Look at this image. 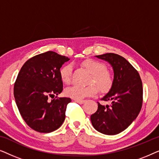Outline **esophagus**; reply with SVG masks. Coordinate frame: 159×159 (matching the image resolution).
Masks as SVG:
<instances>
[{
  "mask_svg": "<svg viewBox=\"0 0 159 159\" xmlns=\"http://www.w3.org/2000/svg\"><path fill=\"white\" fill-rule=\"evenodd\" d=\"M75 102H77V103H78L79 104H83L84 102H85V101L84 100H75Z\"/></svg>",
  "mask_w": 159,
  "mask_h": 159,
  "instance_id": "esophagus-1",
  "label": "esophagus"
}]
</instances>
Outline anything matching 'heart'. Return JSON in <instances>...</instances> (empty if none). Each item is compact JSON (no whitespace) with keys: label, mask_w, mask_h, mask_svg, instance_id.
Wrapping results in <instances>:
<instances>
[{"label":"heart","mask_w":159,"mask_h":159,"mask_svg":"<svg viewBox=\"0 0 159 159\" xmlns=\"http://www.w3.org/2000/svg\"><path fill=\"white\" fill-rule=\"evenodd\" d=\"M82 64L91 74L88 82L90 84L86 87L72 86L67 88L64 92L66 96L75 100H82L96 94L98 88L102 92L110 90L113 84V78L104 63L94 59H87ZM72 69V65L68 64L60 69V77L64 83H70Z\"/></svg>","instance_id":"heart-1"}]
</instances>
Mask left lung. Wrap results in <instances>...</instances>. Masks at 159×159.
Returning a JSON list of instances; mask_svg holds the SVG:
<instances>
[{
    "label": "left lung",
    "instance_id": "left-lung-1",
    "mask_svg": "<svg viewBox=\"0 0 159 159\" xmlns=\"http://www.w3.org/2000/svg\"><path fill=\"white\" fill-rule=\"evenodd\" d=\"M95 56L109 63L114 75L109 92L101 98L111 104L98 103L90 120L97 131L114 135L127 129L138 116L143 104L142 81L138 71L122 56L112 53Z\"/></svg>",
    "mask_w": 159,
    "mask_h": 159
}]
</instances>
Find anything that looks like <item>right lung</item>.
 I'll return each mask as SVG.
<instances>
[{
	"label": "right lung",
	"mask_w": 159,
	"mask_h": 159,
	"mask_svg": "<svg viewBox=\"0 0 159 159\" xmlns=\"http://www.w3.org/2000/svg\"><path fill=\"white\" fill-rule=\"evenodd\" d=\"M69 60L48 51L30 58L19 71L14 87L15 101L24 120L37 132L55 131L64 121L71 98L57 95L63 90L60 69ZM54 96L55 99L49 101V97Z\"/></svg>",
	"instance_id": "add662e5"
}]
</instances>
